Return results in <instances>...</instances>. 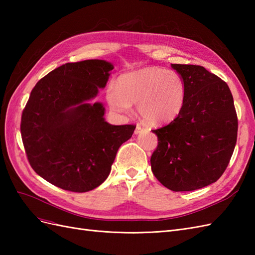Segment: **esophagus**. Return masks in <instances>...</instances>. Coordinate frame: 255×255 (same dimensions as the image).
<instances>
[{"instance_id": "34e87169", "label": "esophagus", "mask_w": 255, "mask_h": 255, "mask_svg": "<svg viewBox=\"0 0 255 255\" xmlns=\"http://www.w3.org/2000/svg\"><path fill=\"white\" fill-rule=\"evenodd\" d=\"M144 129H145L144 127L141 126V125H139V123H138V125L136 126V128H135V134L140 133V132H142V130H144Z\"/></svg>"}]
</instances>
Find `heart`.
Returning a JSON list of instances; mask_svg holds the SVG:
<instances>
[{"instance_id": "obj_1", "label": "heart", "mask_w": 255, "mask_h": 255, "mask_svg": "<svg viewBox=\"0 0 255 255\" xmlns=\"http://www.w3.org/2000/svg\"><path fill=\"white\" fill-rule=\"evenodd\" d=\"M185 101V85L181 76L160 67H146L122 75L117 87L107 91L111 109L129 113L138 105L142 118L152 126L172 121Z\"/></svg>"}]
</instances>
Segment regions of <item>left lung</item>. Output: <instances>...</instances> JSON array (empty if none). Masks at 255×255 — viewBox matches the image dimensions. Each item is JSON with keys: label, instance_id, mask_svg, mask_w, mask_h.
Segmentation results:
<instances>
[{"label": "left lung", "instance_id": "1", "mask_svg": "<svg viewBox=\"0 0 255 255\" xmlns=\"http://www.w3.org/2000/svg\"><path fill=\"white\" fill-rule=\"evenodd\" d=\"M185 85L183 109L153 129L157 146L152 172L165 187L190 191L215 183L232 157L238 120L228 84L202 66L172 65Z\"/></svg>", "mask_w": 255, "mask_h": 255}]
</instances>
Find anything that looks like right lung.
Instances as JSON below:
<instances>
[{"label":"right lung","mask_w":255,"mask_h":255,"mask_svg":"<svg viewBox=\"0 0 255 255\" xmlns=\"http://www.w3.org/2000/svg\"><path fill=\"white\" fill-rule=\"evenodd\" d=\"M113 65L88 59L54 69L35 85L22 112L21 137L28 163L55 186L86 192L111 172L119 146L136 126L107 123L101 103L90 104L104 88Z\"/></svg>","instance_id":"right-lung-1"}]
</instances>
